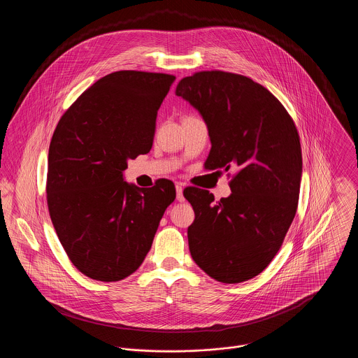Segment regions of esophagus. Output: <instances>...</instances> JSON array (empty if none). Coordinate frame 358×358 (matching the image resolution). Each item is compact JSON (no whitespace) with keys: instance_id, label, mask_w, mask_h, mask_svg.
Wrapping results in <instances>:
<instances>
[{"instance_id":"esophagus-1","label":"esophagus","mask_w":358,"mask_h":358,"mask_svg":"<svg viewBox=\"0 0 358 358\" xmlns=\"http://www.w3.org/2000/svg\"><path fill=\"white\" fill-rule=\"evenodd\" d=\"M176 200H178V201H180V203H183V201H185V196H183V186H182V183H178V185H176Z\"/></svg>"}]
</instances>
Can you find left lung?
<instances>
[{
  "mask_svg": "<svg viewBox=\"0 0 358 358\" xmlns=\"http://www.w3.org/2000/svg\"><path fill=\"white\" fill-rule=\"evenodd\" d=\"M176 96L203 117L208 169L237 168L231 194L185 189L196 219L187 229L193 260L216 281L237 284L262 273L295 217L302 179L296 127L278 99L248 77L200 71L179 81Z\"/></svg>",
  "mask_w": 358,
  "mask_h": 358,
  "instance_id": "left-lung-1",
  "label": "left lung"
}]
</instances>
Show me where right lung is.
Here are the masks:
<instances>
[{
  "label": "right lung",
  "mask_w": 358,
  "mask_h": 358,
  "mask_svg": "<svg viewBox=\"0 0 358 358\" xmlns=\"http://www.w3.org/2000/svg\"><path fill=\"white\" fill-rule=\"evenodd\" d=\"M176 77L115 71L90 87L60 118L50 145L52 223L73 264L98 281H120L143 263L175 185L124 180L128 159L153 146L157 111Z\"/></svg>",
  "instance_id": "add662e5"
}]
</instances>
